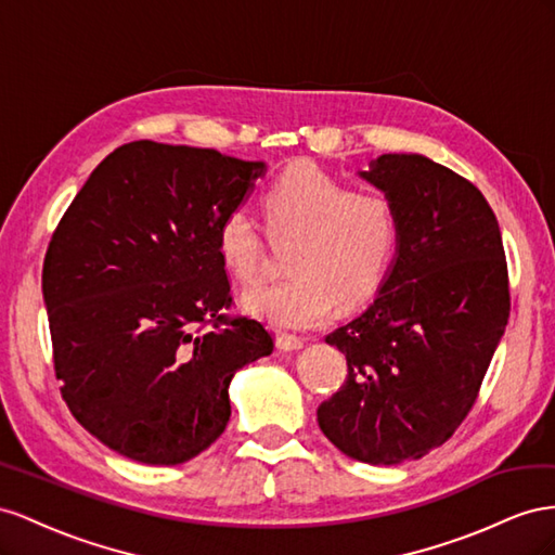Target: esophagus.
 Listing matches in <instances>:
<instances>
[{"label": "esophagus", "instance_id": "obj_1", "mask_svg": "<svg viewBox=\"0 0 555 555\" xmlns=\"http://www.w3.org/2000/svg\"><path fill=\"white\" fill-rule=\"evenodd\" d=\"M302 346H305L302 339H297L293 335H279L276 337V348H279V351H283V353H295Z\"/></svg>", "mask_w": 555, "mask_h": 555}]
</instances>
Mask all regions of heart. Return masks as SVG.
Wrapping results in <instances>:
<instances>
[{
    "instance_id": "heart-1",
    "label": "heart",
    "mask_w": 555,
    "mask_h": 555,
    "mask_svg": "<svg viewBox=\"0 0 555 555\" xmlns=\"http://www.w3.org/2000/svg\"><path fill=\"white\" fill-rule=\"evenodd\" d=\"M262 207L269 232L297 236V244L291 279L244 295L253 315L281 330H313L337 302L362 305L382 286L398 246V218L384 195L348 190L325 169L295 163L264 190ZM216 253L236 281H256L264 244L248 211L234 209L220 220Z\"/></svg>"
}]
</instances>
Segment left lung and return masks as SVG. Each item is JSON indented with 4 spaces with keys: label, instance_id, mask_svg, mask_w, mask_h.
<instances>
[{
    "label": "left lung",
    "instance_id": "1",
    "mask_svg": "<svg viewBox=\"0 0 555 555\" xmlns=\"http://www.w3.org/2000/svg\"><path fill=\"white\" fill-rule=\"evenodd\" d=\"M360 179L392 204L398 246L374 302L325 337L348 376L315 416L353 461L400 465L469 414L509 321V279L477 185L418 153L378 155Z\"/></svg>",
    "mask_w": 555,
    "mask_h": 555
}]
</instances>
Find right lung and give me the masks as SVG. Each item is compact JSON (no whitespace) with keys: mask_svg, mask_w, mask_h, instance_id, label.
Returning <instances> with one entry per match:
<instances>
[{"mask_svg":"<svg viewBox=\"0 0 555 555\" xmlns=\"http://www.w3.org/2000/svg\"><path fill=\"white\" fill-rule=\"evenodd\" d=\"M264 163L132 141L90 173L43 260L55 374L74 418L144 465H181L230 421V382L274 351L253 319H228L216 230ZM212 327L209 328L208 325Z\"/></svg>","mask_w":555,"mask_h":555,"instance_id":"right-lung-1","label":"right lung"}]
</instances>
